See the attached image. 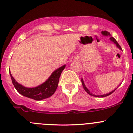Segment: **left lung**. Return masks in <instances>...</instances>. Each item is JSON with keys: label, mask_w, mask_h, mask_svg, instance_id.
<instances>
[{"label": "left lung", "mask_w": 133, "mask_h": 133, "mask_svg": "<svg viewBox=\"0 0 133 133\" xmlns=\"http://www.w3.org/2000/svg\"><path fill=\"white\" fill-rule=\"evenodd\" d=\"M101 33H102V34L104 36H111V35H110V33H109V32L106 31H102ZM110 40H111V41H112V42L114 43V44H116V47H117L118 48H119V49H120V50H122V48H121V47H120V45H119L118 43L117 42V41H116V40H115V38H113V37H110ZM81 81H82V84L83 88H84V90H85V91L88 92V93L89 94V95H91V96H96V97H102V98H103V97H105V96H109V95H111V94H112L113 92H115V91L116 90V89L118 88V87H117V88H116V89H115L113 91H112L109 92V93L104 94V95H94V94H92L91 92H90V91H89V89H88V88H86V86H85V84H84V80H83L82 78Z\"/></svg>", "instance_id": "left-lung-1"}]
</instances>
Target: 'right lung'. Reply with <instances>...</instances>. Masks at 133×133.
<instances>
[{
	"mask_svg": "<svg viewBox=\"0 0 133 133\" xmlns=\"http://www.w3.org/2000/svg\"><path fill=\"white\" fill-rule=\"evenodd\" d=\"M65 67V65H64L54 71L49 78L41 85L31 88L23 86L21 84H18L13 78L10 71H9V74L15 88L20 94L33 100H42L50 97L55 93L58 87L60 75Z\"/></svg>",
	"mask_w": 133,
	"mask_h": 133,
	"instance_id": "obj_1",
	"label": "right lung"
}]
</instances>
